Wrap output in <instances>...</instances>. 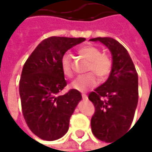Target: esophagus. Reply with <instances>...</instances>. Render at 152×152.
<instances>
[{
    "instance_id": "34e87169",
    "label": "esophagus",
    "mask_w": 152,
    "mask_h": 152,
    "mask_svg": "<svg viewBox=\"0 0 152 152\" xmlns=\"http://www.w3.org/2000/svg\"><path fill=\"white\" fill-rule=\"evenodd\" d=\"M82 97H83V99H88V96L86 95V94H82Z\"/></svg>"
}]
</instances>
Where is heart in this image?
Segmentation results:
<instances>
[{
  "mask_svg": "<svg viewBox=\"0 0 152 152\" xmlns=\"http://www.w3.org/2000/svg\"><path fill=\"white\" fill-rule=\"evenodd\" d=\"M78 53L89 61L88 71H92L87 75L77 77L73 81L70 87L80 92H86L98 84V76L104 80L109 76L112 69V62L107 55L102 54L101 51L94 46H85L78 50ZM62 72L65 76L71 78L74 76V67L71 55L66 53L60 60ZM94 72V73H93Z\"/></svg>",
  "mask_w": 152,
  "mask_h": 152,
  "instance_id": "b5f03b06",
  "label": "heart"
}]
</instances>
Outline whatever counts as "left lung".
Listing matches in <instances>:
<instances>
[{
	"mask_svg": "<svg viewBox=\"0 0 152 152\" xmlns=\"http://www.w3.org/2000/svg\"><path fill=\"white\" fill-rule=\"evenodd\" d=\"M112 55V69L107 81L89 94L88 99L95 107L91 119L94 135L110 143L130 128L138 104V74L127 49L110 37H97Z\"/></svg>",
	"mask_w": 152,
	"mask_h": 152,
	"instance_id": "obj_1",
	"label": "left lung"
}]
</instances>
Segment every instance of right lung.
Masks as SVG:
<instances>
[{
    "label": "right lung",
    "mask_w": 152,
    "mask_h": 152,
    "mask_svg": "<svg viewBox=\"0 0 152 152\" xmlns=\"http://www.w3.org/2000/svg\"><path fill=\"white\" fill-rule=\"evenodd\" d=\"M85 38L51 37L43 40L23 64L19 95L24 120L31 132L44 140H55L68 131L69 118L82 99L79 91L67 85L60 66L64 54Z\"/></svg>",
    "instance_id": "obj_1"
}]
</instances>
